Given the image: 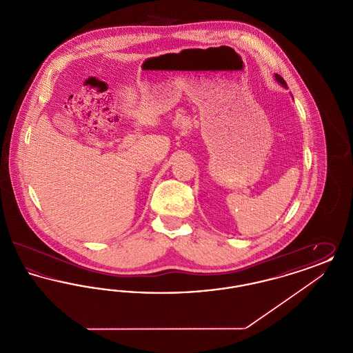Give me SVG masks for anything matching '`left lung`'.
Masks as SVG:
<instances>
[{"instance_id":"8db88e82","label":"left lung","mask_w":353,"mask_h":353,"mask_svg":"<svg viewBox=\"0 0 353 353\" xmlns=\"http://www.w3.org/2000/svg\"><path fill=\"white\" fill-rule=\"evenodd\" d=\"M275 79L279 82V83L282 84L283 87H287V83L285 82V79L281 77V75H278V74H275Z\"/></svg>"}]
</instances>
